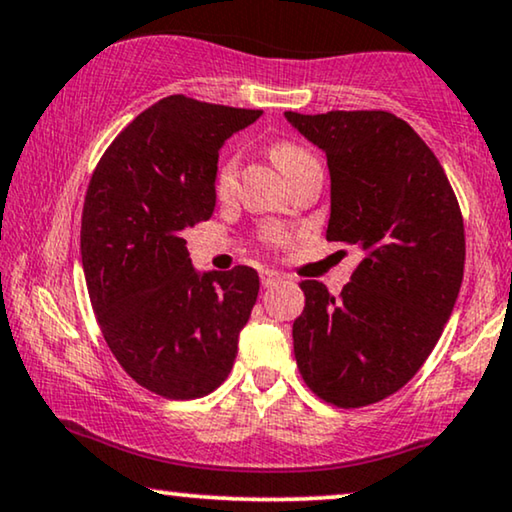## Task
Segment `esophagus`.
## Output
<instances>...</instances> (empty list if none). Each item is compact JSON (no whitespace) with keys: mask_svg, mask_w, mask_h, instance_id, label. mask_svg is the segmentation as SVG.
<instances>
[{"mask_svg":"<svg viewBox=\"0 0 512 512\" xmlns=\"http://www.w3.org/2000/svg\"><path fill=\"white\" fill-rule=\"evenodd\" d=\"M282 282V275L280 272H275V270H261V284L265 289H270V287H277V284Z\"/></svg>","mask_w":512,"mask_h":512,"instance_id":"esophagus-1","label":"esophagus"}]
</instances>
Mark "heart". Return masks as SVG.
I'll list each match as a JSON object with an SVG mask.
<instances>
[{"label":"heart","instance_id":"1","mask_svg":"<svg viewBox=\"0 0 512 512\" xmlns=\"http://www.w3.org/2000/svg\"><path fill=\"white\" fill-rule=\"evenodd\" d=\"M270 157L275 159V164L282 169L284 176H287L291 169H296L298 164L308 162V159H315L308 150L301 148V145L289 143V141H282V143L272 145ZM235 174H237V159L235 157L225 159V162L221 164V169H218V174H216V192H218V195H221V197L230 195L232 185H235ZM268 237H272V240H275L277 232H268Z\"/></svg>","mask_w":512,"mask_h":512}]
</instances>
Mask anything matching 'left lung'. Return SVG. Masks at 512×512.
Masks as SVG:
<instances>
[{"label":"left lung","instance_id":"left-lung-1","mask_svg":"<svg viewBox=\"0 0 512 512\" xmlns=\"http://www.w3.org/2000/svg\"><path fill=\"white\" fill-rule=\"evenodd\" d=\"M284 117L327 155V240L362 251L341 296L301 282L294 355L322 400L364 407L400 390L440 341L463 282L461 209L404 119L381 110Z\"/></svg>","mask_w":512,"mask_h":512}]
</instances>
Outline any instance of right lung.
<instances>
[{
    "label": "right lung",
    "instance_id": "add662e5",
    "mask_svg": "<svg viewBox=\"0 0 512 512\" xmlns=\"http://www.w3.org/2000/svg\"><path fill=\"white\" fill-rule=\"evenodd\" d=\"M261 110L188 96L150 105L91 176L82 265L112 355L169 400H192L228 378L258 296V272H199L183 232L216 209L218 150Z\"/></svg>",
    "mask_w": 512,
    "mask_h": 512
}]
</instances>
